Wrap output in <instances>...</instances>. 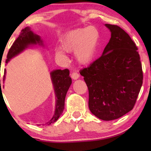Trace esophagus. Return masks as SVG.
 I'll list each match as a JSON object with an SVG mask.
<instances>
[{"mask_svg":"<svg viewBox=\"0 0 151 151\" xmlns=\"http://www.w3.org/2000/svg\"><path fill=\"white\" fill-rule=\"evenodd\" d=\"M71 77L72 79L77 80V79H78V78H79L80 75L77 73V72H73V73L71 74Z\"/></svg>","mask_w":151,"mask_h":151,"instance_id":"esophagus-1","label":"esophagus"}]
</instances>
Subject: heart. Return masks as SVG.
Masks as SVG:
<instances>
[{"mask_svg": "<svg viewBox=\"0 0 151 151\" xmlns=\"http://www.w3.org/2000/svg\"><path fill=\"white\" fill-rule=\"evenodd\" d=\"M100 34L96 27L88 26L67 32L61 40L62 49H57V57L65 56V51L74 52L76 61L80 65H86L91 63L96 55Z\"/></svg>", "mask_w": 151, "mask_h": 151, "instance_id": "b5f03b06", "label": "heart"}]
</instances>
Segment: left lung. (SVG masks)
I'll list each match as a JSON object with an SVG mask.
<instances>
[{"label":"left lung","instance_id":"obj_1","mask_svg":"<svg viewBox=\"0 0 151 151\" xmlns=\"http://www.w3.org/2000/svg\"><path fill=\"white\" fill-rule=\"evenodd\" d=\"M111 33L101 57L80 71L88 89V107L99 119H118L133 109L143 80L137 47L117 25L105 24Z\"/></svg>","mask_w":151,"mask_h":151}]
</instances>
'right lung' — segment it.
Here are the masks:
<instances>
[{
	"instance_id": "add662e5",
	"label": "right lung",
	"mask_w": 151,
	"mask_h": 151,
	"mask_svg": "<svg viewBox=\"0 0 151 151\" xmlns=\"http://www.w3.org/2000/svg\"><path fill=\"white\" fill-rule=\"evenodd\" d=\"M37 45L44 47V44L40 36L34 34L29 27H27L21 31L19 36L9 49V52L7 53L6 63H9L12 58L16 56L29 47ZM5 73L6 70H5L3 81L5 80ZM50 76L55 94V107L54 115H53L50 121L46 123L47 125L56 122L63 113L65 109L66 95L72 82L71 78L69 76V71L67 69L64 70H53L50 73Z\"/></svg>"
}]
</instances>
